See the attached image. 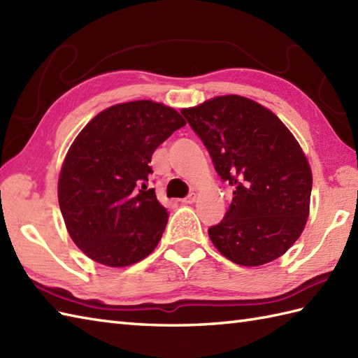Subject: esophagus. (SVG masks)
<instances>
[{
  "label": "esophagus",
  "mask_w": 358,
  "mask_h": 358,
  "mask_svg": "<svg viewBox=\"0 0 358 358\" xmlns=\"http://www.w3.org/2000/svg\"><path fill=\"white\" fill-rule=\"evenodd\" d=\"M195 200H196V195L192 192V194H189L187 196H185V199H181V203L192 204V203H195Z\"/></svg>",
  "instance_id": "34e87169"
}]
</instances>
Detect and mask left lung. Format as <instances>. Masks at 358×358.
<instances>
[{
  "label": "left lung",
  "mask_w": 358,
  "mask_h": 358,
  "mask_svg": "<svg viewBox=\"0 0 358 358\" xmlns=\"http://www.w3.org/2000/svg\"><path fill=\"white\" fill-rule=\"evenodd\" d=\"M220 178L234 187L222 222L209 227L231 262L260 266L283 255L305 229L313 173L289 129L249 98L217 96L181 109Z\"/></svg>",
  "instance_id": "1"
}]
</instances>
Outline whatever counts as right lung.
I'll list each match as a JSON object with an SVG mask.
<instances>
[{"label": "right lung", "mask_w": 358, "mask_h": 358, "mask_svg": "<svg viewBox=\"0 0 358 358\" xmlns=\"http://www.w3.org/2000/svg\"><path fill=\"white\" fill-rule=\"evenodd\" d=\"M180 113L149 100L98 113L67 152L58 201L67 232L94 262L123 268L162 240L167 210L149 189L152 154L183 127Z\"/></svg>", "instance_id": "add662e5"}]
</instances>
